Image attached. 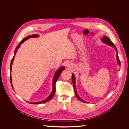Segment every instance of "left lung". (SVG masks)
I'll use <instances>...</instances> for the list:
<instances>
[{"mask_svg": "<svg viewBox=\"0 0 129 129\" xmlns=\"http://www.w3.org/2000/svg\"><path fill=\"white\" fill-rule=\"evenodd\" d=\"M102 41H103V42H104L105 43L107 44L108 45H110V46H113V47H114V48L115 49V50H116V51H117V49H116V46H115V45H114V44L112 43V42L111 41V40H110L109 38H108V37H106V36H104V37H103V39H102ZM117 59H118V64H119V65H120V59H119V56H118V54H117ZM72 82H73V86H74V91H75V95H76V97H77V98L79 100H80L81 101H83V102H84V103H86V101H84L83 100H82V99H81V98L78 96V94H77V93L76 90V88H75V76H74V74H72Z\"/></svg>", "mask_w": 129, "mask_h": 129, "instance_id": "1", "label": "left lung"}]
</instances>
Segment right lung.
I'll return each mask as SVG.
<instances>
[{"instance_id":"add662e5","label":"right lung","mask_w":129,"mask_h":129,"mask_svg":"<svg viewBox=\"0 0 129 129\" xmlns=\"http://www.w3.org/2000/svg\"><path fill=\"white\" fill-rule=\"evenodd\" d=\"M39 37V35H30L28 37H27L26 38L23 39L21 42H20V43L17 45V46L16 47V50H15V55L13 57L12 59H11V63H10V72L11 71V67H12V63H13V60H14V58H15V56L16 55V52H17V50L19 49V47H20V45H21L23 42H24V41H25V40H28L29 38H35V37ZM65 70V67H60V68H59L57 71L55 73V75H54V78H53V90H52V91L51 92V93L50 94V95L47 97L46 99H45V100L41 101V102H37V103H29L30 104H43V103H46V102H47V101H49V100H50L54 96V93H55V89H56V87H55V84L56 83V81L58 79V77H59L61 73L63 71H64ZM11 80H12V79H11V76L10 75V83H11V86L13 88V86H12V82H11Z\"/></svg>"}]
</instances>
